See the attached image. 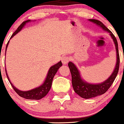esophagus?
<instances>
[{
	"mask_svg": "<svg viewBox=\"0 0 124 124\" xmlns=\"http://www.w3.org/2000/svg\"><path fill=\"white\" fill-rule=\"evenodd\" d=\"M61 61H62V63H63V64H66L69 62V58L68 56H63L62 59H61Z\"/></svg>",
	"mask_w": 124,
	"mask_h": 124,
	"instance_id": "obj_1",
	"label": "esophagus"
}]
</instances>
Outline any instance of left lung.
I'll use <instances>...</instances> for the list:
<instances>
[{"label": "left lung", "mask_w": 124, "mask_h": 124, "mask_svg": "<svg viewBox=\"0 0 124 124\" xmlns=\"http://www.w3.org/2000/svg\"><path fill=\"white\" fill-rule=\"evenodd\" d=\"M90 22H93L94 23L98 25L99 27L102 28L104 31H107L109 33V35L112 38L113 42L115 45L116 51V63L114 70L111 75L109 77V78L104 81L103 82L97 84H93L86 82L82 78L80 71L78 70L76 66L70 61L68 63V66L70 69V73L72 75V84L74 90L78 95H79L81 97L84 99H91L93 97L99 96L102 94H104L108 91V89L110 88L113 82L116 78L119 71V68L120 59L119 55L118 50V44H117V39L114 35L112 33L111 31L101 21L96 19H88Z\"/></svg>", "instance_id": "8db88e82"}]
</instances>
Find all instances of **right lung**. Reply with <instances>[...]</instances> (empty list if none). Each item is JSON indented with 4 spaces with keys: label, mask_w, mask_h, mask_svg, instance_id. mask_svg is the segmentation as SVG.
<instances>
[{
    "label": "right lung",
    "mask_w": 124,
    "mask_h": 124,
    "mask_svg": "<svg viewBox=\"0 0 124 124\" xmlns=\"http://www.w3.org/2000/svg\"><path fill=\"white\" fill-rule=\"evenodd\" d=\"M30 22H31V20H27V21H24V22H22V23L20 25L19 27L17 28V30L13 33V34L12 36H11L10 39L12 38L15 35H16L17 33L19 32V31L23 29V27H24V26L25 25L26 23ZM9 42H10V41H8V43H7V46H6L5 51H7V47H8ZM61 66H62V63H61V61H59L58 63H56V64H54V65H53L52 66L50 67L49 71H48L46 78L45 80H44V83H42L41 85H40L39 86L36 87V88L31 89V90L26 91H21L19 90V89H17V88H16V87L12 84V83L10 82V78H9V77H8V74H7L6 69H5V72H6V74H7V78H8V81L10 82L11 86L13 87L14 90L16 91V93H17L19 96L22 97H23V98L26 99L39 100V99H41L42 98H43L44 97H45L46 95L47 94V93H49L50 88H51L53 78H54V76H55L56 72L58 71V69Z\"/></svg>",
    "instance_id": "right-lung-1"
}]
</instances>
